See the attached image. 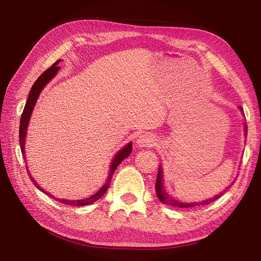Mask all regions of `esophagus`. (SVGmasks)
I'll list each match as a JSON object with an SVG mask.
<instances>
[{"mask_svg": "<svg viewBox=\"0 0 261 261\" xmlns=\"http://www.w3.org/2000/svg\"><path fill=\"white\" fill-rule=\"evenodd\" d=\"M155 144V138L150 134H143L137 139L138 147H152Z\"/></svg>", "mask_w": 261, "mask_h": 261, "instance_id": "obj_1", "label": "esophagus"}]
</instances>
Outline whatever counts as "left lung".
Instances as JSON below:
<instances>
[{"label": "left lung", "mask_w": 261, "mask_h": 261, "mask_svg": "<svg viewBox=\"0 0 261 261\" xmlns=\"http://www.w3.org/2000/svg\"><path fill=\"white\" fill-rule=\"evenodd\" d=\"M241 111H243L242 107H240ZM245 127V136H247V124L245 123L244 125ZM230 188V187H227ZM226 188V189H227ZM155 193L158 198H159L163 203H168L172 207H178V208H189V207H195V206H198V204H209L210 202L216 201L217 199H219L221 196L223 195V193H221L220 195H217L213 197L211 199H208L206 201H202V202H195V203H185V202H180L178 200H175L174 198H172L170 197L167 193H165L164 188H163V183H162V169L159 167V171H158V176H156V181H155Z\"/></svg>", "instance_id": "1"}]
</instances>
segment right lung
<instances>
[{
  "label": "right lung",
  "mask_w": 261,
  "mask_h": 261,
  "mask_svg": "<svg viewBox=\"0 0 261 261\" xmlns=\"http://www.w3.org/2000/svg\"><path fill=\"white\" fill-rule=\"evenodd\" d=\"M59 62H60V60L55 62L51 67H49L48 69L45 70V72H43L40 76H39V78L36 81V83L33 85V87H31V90H30V93H29V96H28L26 106H25V108H23V111L21 113L20 123H19V144H20V149H21L22 154L25 153V150H23V149H25V147H23V146H25V137H26L27 126H28V123H29V117L31 115V112H33V109H34V107L36 105V101H37V99L39 97V93H40V91L43 89V87L46 84H48V82H50L52 80V77L58 73V70L60 68L58 66V63ZM132 149H133L132 148V144H128L127 146H125L122 150H120V151H118V153L115 155V158L113 159V162H112V165H111V170H110V175H109V178L106 181V184L100 188L99 192H97L96 194L92 195L91 197H88V198H86V199H81V200L59 199V198H57V197H53L52 195H49L48 193H44L43 189L40 188V186H38V184L34 180L33 176L30 175V173H29L28 170H27V173H28V175H29L31 181H33V183L36 185V187L40 189V191L43 192L44 194L52 197L53 199L58 200V201H60L62 203L68 204V206H86V204H90V203H92L94 201H97L99 198H101V197L103 196V194L108 191V188L110 187V184H111V178H112V175H113L114 171L118 167V164H120L125 159V158H127L130 154ZM26 169H28L27 165H26Z\"/></svg>",
  "instance_id": "right-lung-1"
}]
</instances>
